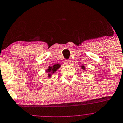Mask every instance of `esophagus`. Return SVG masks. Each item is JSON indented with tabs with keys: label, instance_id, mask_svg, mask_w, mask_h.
<instances>
[{
	"label": "esophagus",
	"instance_id": "1",
	"mask_svg": "<svg viewBox=\"0 0 123 123\" xmlns=\"http://www.w3.org/2000/svg\"><path fill=\"white\" fill-rule=\"evenodd\" d=\"M64 64L66 65H69L71 64V61L70 60H66L64 61Z\"/></svg>",
	"mask_w": 123,
	"mask_h": 123
}]
</instances>
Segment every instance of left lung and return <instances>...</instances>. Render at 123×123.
I'll return each instance as SVG.
<instances>
[{"label": "left lung", "mask_w": 123, "mask_h": 123, "mask_svg": "<svg viewBox=\"0 0 123 123\" xmlns=\"http://www.w3.org/2000/svg\"><path fill=\"white\" fill-rule=\"evenodd\" d=\"M81 68H82V69H83V70H85V66H81Z\"/></svg>", "instance_id": "1"}]
</instances>
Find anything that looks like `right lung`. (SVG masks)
<instances>
[{"label": "right lung", "instance_id": "right-lung-1", "mask_svg": "<svg viewBox=\"0 0 123 123\" xmlns=\"http://www.w3.org/2000/svg\"><path fill=\"white\" fill-rule=\"evenodd\" d=\"M61 67V65L59 64H54L52 66H49L48 69H47L46 71L48 73V76L49 77H51V75L55 73V71H57V69Z\"/></svg>", "mask_w": 123, "mask_h": 123}]
</instances>
